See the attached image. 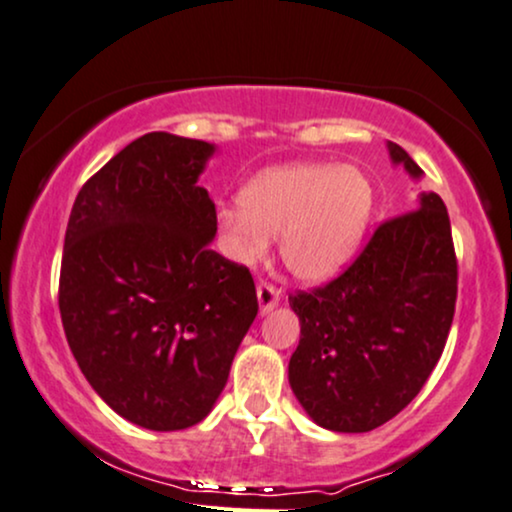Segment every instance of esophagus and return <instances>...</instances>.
<instances>
[{"label": "esophagus", "mask_w": 512, "mask_h": 512, "mask_svg": "<svg viewBox=\"0 0 512 512\" xmlns=\"http://www.w3.org/2000/svg\"><path fill=\"white\" fill-rule=\"evenodd\" d=\"M257 302H260V312L267 314L281 304V290H278L276 286H271V283L262 281L260 286H257Z\"/></svg>", "instance_id": "1"}]
</instances>
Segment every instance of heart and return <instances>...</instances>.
Listing matches in <instances>:
<instances>
[{
    "label": "heart",
    "instance_id": "heart-1",
    "mask_svg": "<svg viewBox=\"0 0 512 512\" xmlns=\"http://www.w3.org/2000/svg\"><path fill=\"white\" fill-rule=\"evenodd\" d=\"M373 186L359 167L290 163L252 177L241 205L219 210L226 252L257 264L281 234L290 274L307 283L338 276L357 255L373 217Z\"/></svg>",
    "mask_w": 512,
    "mask_h": 512
}]
</instances>
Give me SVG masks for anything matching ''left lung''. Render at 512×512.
Here are the masks:
<instances>
[{"label": "left lung", "mask_w": 512, "mask_h": 512, "mask_svg": "<svg viewBox=\"0 0 512 512\" xmlns=\"http://www.w3.org/2000/svg\"><path fill=\"white\" fill-rule=\"evenodd\" d=\"M394 165L423 170L387 141ZM458 293L451 222L435 191L387 219L338 278L290 295L300 345L288 364L297 401L321 428L368 432L411 404L442 357Z\"/></svg>", "instance_id": "obj_1"}]
</instances>
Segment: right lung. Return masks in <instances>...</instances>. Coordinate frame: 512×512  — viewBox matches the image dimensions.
<instances>
[{
    "label": "right lung",
    "mask_w": 512,
    "mask_h": 512,
    "mask_svg": "<svg viewBox=\"0 0 512 512\" xmlns=\"http://www.w3.org/2000/svg\"><path fill=\"white\" fill-rule=\"evenodd\" d=\"M208 141L151 132L77 193L58 309L94 392L146 430L191 428L215 406L257 316L248 267L210 250L215 203L196 181Z\"/></svg>",
    "instance_id": "1"
}]
</instances>
